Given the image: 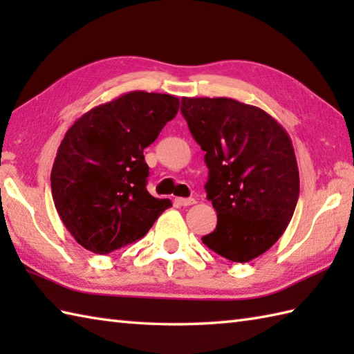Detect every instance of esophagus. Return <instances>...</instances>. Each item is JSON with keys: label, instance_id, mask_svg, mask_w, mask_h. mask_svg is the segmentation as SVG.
<instances>
[{"label": "esophagus", "instance_id": "1", "mask_svg": "<svg viewBox=\"0 0 354 354\" xmlns=\"http://www.w3.org/2000/svg\"><path fill=\"white\" fill-rule=\"evenodd\" d=\"M175 201L178 205H183V207H189V205L196 204V201H194L193 198H176Z\"/></svg>", "mask_w": 354, "mask_h": 354}]
</instances>
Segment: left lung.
Wrapping results in <instances>:
<instances>
[{
	"instance_id": "1",
	"label": "left lung",
	"mask_w": 354,
	"mask_h": 354,
	"mask_svg": "<svg viewBox=\"0 0 354 354\" xmlns=\"http://www.w3.org/2000/svg\"><path fill=\"white\" fill-rule=\"evenodd\" d=\"M181 112L205 152V192L217 213L202 242L231 261H251L281 237L295 212L290 137L268 112L228 97H183Z\"/></svg>"
}]
</instances>
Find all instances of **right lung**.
Listing matches in <instances>:
<instances>
[{
  "label": "right lung",
  "mask_w": 354,
  "mask_h": 354,
  "mask_svg": "<svg viewBox=\"0 0 354 354\" xmlns=\"http://www.w3.org/2000/svg\"><path fill=\"white\" fill-rule=\"evenodd\" d=\"M179 99L131 91L95 106L66 131L51 169L59 216L85 250L109 254L147 234L169 199L146 189L145 149L175 118Z\"/></svg>",
  "instance_id": "1"
}]
</instances>
